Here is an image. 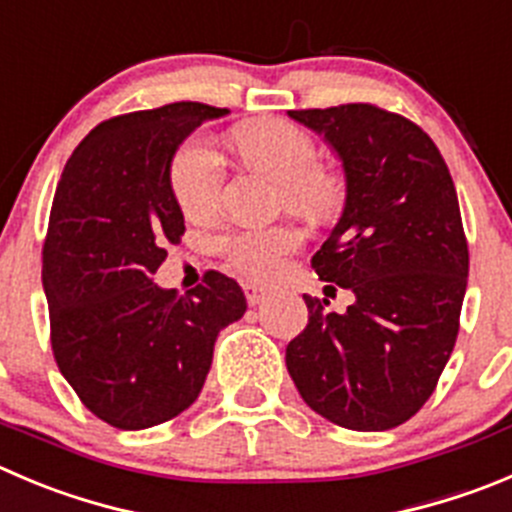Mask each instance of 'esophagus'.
Wrapping results in <instances>:
<instances>
[{
    "label": "esophagus",
    "instance_id": "obj_1",
    "mask_svg": "<svg viewBox=\"0 0 512 512\" xmlns=\"http://www.w3.org/2000/svg\"><path fill=\"white\" fill-rule=\"evenodd\" d=\"M243 294H246L248 304L256 306L266 299V294H269V291L261 289V286H256V284H243Z\"/></svg>",
    "mask_w": 512,
    "mask_h": 512
}]
</instances>
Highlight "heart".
Wrapping results in <instances>:
<instances>
[{"instance_id":"heart-1","label":"heart","mask_w":512,"mask_h":512,"mask_svg":"<svg viewBox=\"0 0 512 512\" xmlns=\"http://www.w3.org/2000/svg\"><path fill=\"white\" fill-rule=\"evenodd\" d=\"M233 145L243 163L281 186V201L311 221H332L347 206L349 183L342 170L316 163V143L304 128L281 118H261L233 130ZM226 165L206 138L180 145L170 163V191L183 216L201 221L221 203ZM301 246V231L291 223L248 226L218 236L216 248L226 266L253 281H269Z\"/></svg>"}]
</instances>
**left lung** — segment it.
<instances>
[{
    "label": "left lung",
    "instance_id": "obj_1",
    "mask_svg": "<svg viewBox=\"0 0 512 512\" xmlns=\"http://www.w3.org/2000/svg\"><path fill=\"white\" fill-rule=\"evenodd\" d=\"M344 160L342 221L314 253L344 314L306 296L309 324L286 347L306 405L347 430H392L420 412L460 332L470 251L445 158L405 115L372 102L289 110Z\"/></svg>",
    "mask_w": 512,
    "mask_h": 512
}]
</instances>
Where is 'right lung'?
<instances>
[{
	"instance_id": "add662e5",
	"label": "right lung",
	"mask_w": 512,
	"mask_h": 512,
	"mask_svg": "<svg viewBox=\"0 0 512 512\" xmlns=\"http://www.w3.org/2000/svg\"><path fill=\"white\" fill-rule=\"evenodd\" d=\"M223 113L170 102L105 120L57 183L42 246L52 354L82 405L118 430H145L188 410L218 332L246 311L241 286L218 271L183 296L150 281L165 246L186 233L170 191L175 148Z\"/></svg>"
}]
</instances>
